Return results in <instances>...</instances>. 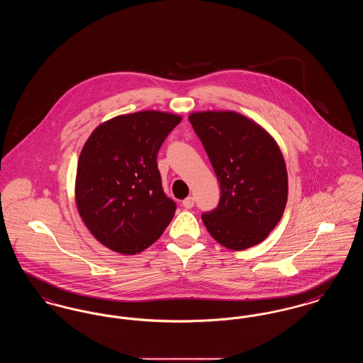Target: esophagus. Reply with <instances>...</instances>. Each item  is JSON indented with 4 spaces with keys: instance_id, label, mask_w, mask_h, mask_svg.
Segmentation results:
<instances>
[{
    "instance_id": "esophagus-1",
    "label": "esophagus",
    "mask_w": 363,
    "mask_h": 363,
    "mask_svg": "<svg viewBox=\"0 0 363 363\" xmlns=\"http://www.w3.org/2000/svg\"><path fill=\"white\" fill-rule=\"evenodd\" d=\"M182 206L186 208V209H190V208H193V206H194V199H193L191 196H190V197H188V199H185V200L182 201Z\"/></svg>"
}]
</instances>
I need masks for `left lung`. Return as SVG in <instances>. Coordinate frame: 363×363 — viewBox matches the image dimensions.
<instances>
[{
  "mask_svg": "<svg viewBox=\"0 0 363 363\" xmlns=\"http://www.w3.org/2000/svg\"><path fill=\"white\" fill-rule=\"evenodd\" d=\"M189 121L220 185L218 207L201 215L208 233L231 250L259 245L287 204V169L277 141L235 111L191 113Z\"/></svg>",
  "mask_w": 363,
  "mask_h": 363,
  "instance_id": "1",
  "label": "left lung"
}]
</instances>
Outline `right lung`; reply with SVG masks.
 Listing matches in <instances>:
<instances>
[{"label": "right lung", "instance_id": "obj_1", "mask_svg": "<svg viewBox=\"0 0 363 363\" xmlns=\"http://www.w3.org/2000/svg\"><path fill=\"white\" fill-rule=\"evenodd\" d=\"M181 117L123 114L101 123L82 150L76 206L91 234L108 249L136 255L172 222L177 206L162 188L156 156Z\"/></svg>", "mask_w": 363, "mask_h": 363}]
</instances>
